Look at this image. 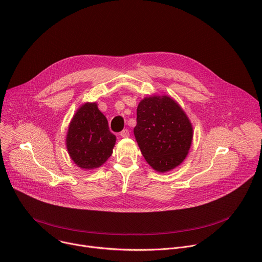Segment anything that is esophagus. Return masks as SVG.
I'll return each mask as SVG.
<instances>
[{"instance_id":"34e87169","label":"esophagus","mask_w":262,"mask_h":262,"mask_svg":"<svg viewBox=\"0 0 262 262\" xmlns=\"http://www.w3.org/2000/svg\"><path fill=\"white\" fill-rule=\"evenodd\" d=\"M128 136H129L128 129H123V130L120 133V137H122V138H127Z\"/></svg>"}]
</instances>
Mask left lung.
I'll list each match as a JSON object with an SVG mask.
<instances>
[{
    "instance_id": "8db88e82",
    "label": "left lung",
    "mask_w": 262,
    "mask_h": 262,
    "mask_svg": "<svg viewBox=\"0 0 262 262\" xmlns=\"http://www.w3.org/2000/svg\"><path fill=\"white\" fill-rule=\"evenodd\" d=\"M134 134L144 159L160 173L178 167L193 141L189 117L168 95L147 96L139 102Z\"/></svg>"
}]
</instances>
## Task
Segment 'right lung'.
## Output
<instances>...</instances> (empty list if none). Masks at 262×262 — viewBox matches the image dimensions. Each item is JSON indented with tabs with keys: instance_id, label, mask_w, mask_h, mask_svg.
Listing matches in <instances>:
<instances>
[{
	"instance_id": "1",
	"label": "right lung",
	"mask_w": 262,
	"mask_h": 262,
	"mask_svg": "<svg viewBox=\"0 0 262 262\" xmlns=\"http://www.w3.org/2000/svg\"><path fill=\"white\" fill-rule=\"evenodd\" d=\"M116 136L108 129L105 116L96 102H85L73 115L66 135L70 159L83 170L103 165L113 154Z\"/></svg>"
}]
</instances>
